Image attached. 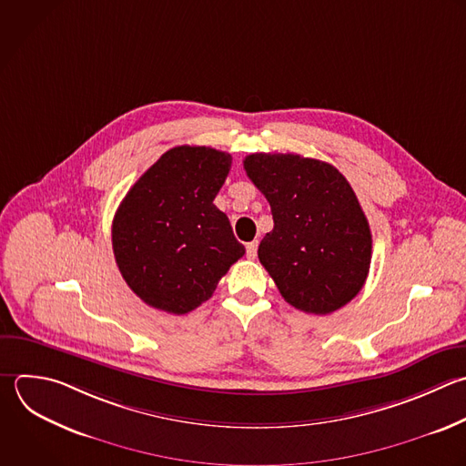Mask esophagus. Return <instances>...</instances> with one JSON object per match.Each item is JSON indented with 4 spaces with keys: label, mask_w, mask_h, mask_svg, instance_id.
I'll use <instances>...</instances> for the list:
<instances>
[{
    "label": "esophagus",
    "mask_w": 466,
    "mask_h": 466,
    "mask_svg": "<svg viewBox=\"0 0 466 466\" xmlns=\"http://www.w3.org/2000/svg\"><path fill=\"white\" fill-rule=\"evenodd\" d=\"M257 249H258V242H257V240H253V242H249V244L246 246V255H248L249 260H253V258L257 257Z\"/></svg>",
    "instance_id": "1"
}]
</instances>
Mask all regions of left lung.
Listing matches in <instances>:
<instances>
[{
    "instance_id": "1",
    "label": "left lung",
    "mask_w": 466,
    "mask_h": 466,
    "mask_svg": "<svg viewBox=\"0 0 466 466\" xmlns=\"http://www.w3.org/2000/svg\"><path fill=\"white\" fill-rule=\"evenodd\" d=\"M244 169L271 206L258 260L284 300L313 315L348 304L371 262L370 226L348 180L331 164L291 153L249 155Z\"/></svg>"
}]
</instances>
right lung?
Returning <instances> with one entry per match:
<instances>
[{"mask_svg": "<svg viewBox=\"0 0 466 466\" xmlns=\"http://www.w3.org/2000/svg\"><path fill=\"white\" fill-rule=\"evenodd\" d=\"M231 155L206 146L164 153L129 189L113 220L127 286L151 308L184 315L206 302L244 253L215 204Z\"/></svg>", "mask_w": 466, "mask_h": 466, "instance_id": "right-lung-1", "label": "right lung"}]
</instances>
